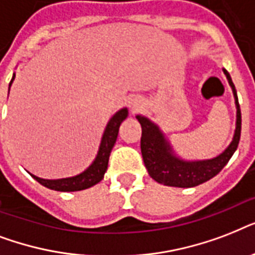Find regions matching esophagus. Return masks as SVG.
<instances>
[{
    "instance_id": "34e87169",
    "label": "esophagus",
    "mask_w": 255,
    "mask_h": 255,
    "mask_svg": "<svg viewBox=\"0 0 255 255\" xmlns=\"http://www.w3.org/2000/svg\"><path fill=\"white\" fill-rule=\"evenodd\" d=\"M144 100L141 99V98H139V96H135V98H132L131 100H129V107H131V110L133 112L139 111L140 108L144 107Z\"/></svg>"
}]
</instances>
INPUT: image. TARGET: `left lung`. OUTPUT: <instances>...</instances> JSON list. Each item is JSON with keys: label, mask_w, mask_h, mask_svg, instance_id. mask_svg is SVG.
<instances>
[{"label": "left lung", "mask_w": 255, "mask_h": 255, "mask_svg": "<svg viewBox=\"0 0 255 255\" xmlns=\"http://www.w3.org/2000/svg\"><path fill=\"white\" fill-rule=\"evenodd\" d=\"M226 79L229 82L236 103V129L233 139L224 151L216 157L205 160H185L180 157L172 147L161 128L148 119L147 116L136 115L141 126V155H143L144 165L148 173L155 181L167 186H177V188H192L202 182L208 181L220 170L225 167L230 157L233 156L240 143L241 137V110L238 104V96L230 74L225 69H222Z\"/></svg>", "instance_id": "1"}]
</instances>
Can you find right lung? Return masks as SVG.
<instances>
[{"label":"right lung","mask_w":255,"mask_h":255,"mask_svg":"<svg viewBox=\"0 0 255 255\" xmlns=\"http://www.w3.org/2000/svg\"><path fill=\"white\" fill-rule=\"evenodd\" d=\"M14 78H15V73L13 74V78H11V81L9 83V90L11 83H13ZM127 116L128 108L123 107L120 108L118 112H115L111 119L108 120L107 126L104 128L103 136H102V140H100L99 149H98L95 159L79 174H75V176H71V177L49 180V178L38 177V176L31 174L30 172L29 173L41 185L46 186L49 189L58 190V192H75V190L88 189V188L96 185L98 182L103 180L104 173H106V170H107L108 167L110 153H111L112 148H114V145L116 143V139H118L120 124L127 119Z\"/></svg>","instance_id":"obj_1"}]
</instances>
